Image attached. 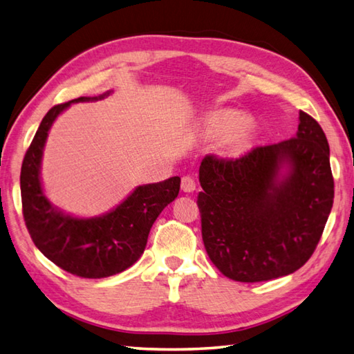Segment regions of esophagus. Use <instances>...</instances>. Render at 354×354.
<instances>
[{"label": "esophagus", "mask_w": 354, "mask_h": 354, "mask_svg": "<svg viewBox=\"0 0 354 354\" xmlns=\"http://www.w3.org/2000/svg\"><path fill=\"white\" fill-rule=\"evenodd\" d=\"M181 189L185 193H192V192L196 190V181H194V178H192L189 175L183 176V179H181Z\"/></svg>", "instance_id": "1"}]
</instances>
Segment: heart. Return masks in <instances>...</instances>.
<instances>
[{"instance_id":"b5f03b06","label":"heart","mask_w":354,"mask_h":354,"mask_svg":"<svg viewBox=\"0 0 354 354\" xmlns=\"http://www.w3.org/2000/svg\"><path fill=\"white\" fill-rule=\"evenodd\" d=\"M209 132L214 135H227L230 149L232 152H237L250 141L252 129L242 115L236 114V112H227V114L216 117L209 123Z\"/></svg>"}]
</instances>
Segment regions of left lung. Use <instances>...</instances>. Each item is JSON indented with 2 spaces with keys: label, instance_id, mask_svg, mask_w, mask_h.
I'll return each mask as SVG.
<instances>
[{
  "label": "left lung",
  "instance_id": "1",
  "mask_svg": "<svg viewBox=\"0 0 354 354\" xmlns=\"http://www.w3.org/2000/svg\"><path fill=\"white\" fill-rule=\"evenodd\" d=\"M290 173L277 181V170ZM202 240L213 265L234 281L289 275L312 257L332 212L335 183L319 123L299 112L295 138L239 158L207 155L199 167Z\"/></svg>",
  "mask_w": 354,
  "mask_h": 354
}]
</instances>
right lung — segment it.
Wrapping results in <instances>:
<instances>
[{"label":"right lung","instance_id":"1","mask_svg":"<svg viewBox=\"0 0 354 354\" xmlns=\"http://www.w3.org/2000/svg\"><path fill=\"white\" fill-rule=\"evenodd\" d=\"M79 97L53 106L36 131L21 167V201L28 234L45 257L82 278H104L123 272L145 252L156 217L179 193L181 178L141 185L115 209L95 219H76L53 207L42 193V149L55 118L71 103L103 99Z\"/></svg>","mask_w":354,"mask_h":354}]
</instances>
